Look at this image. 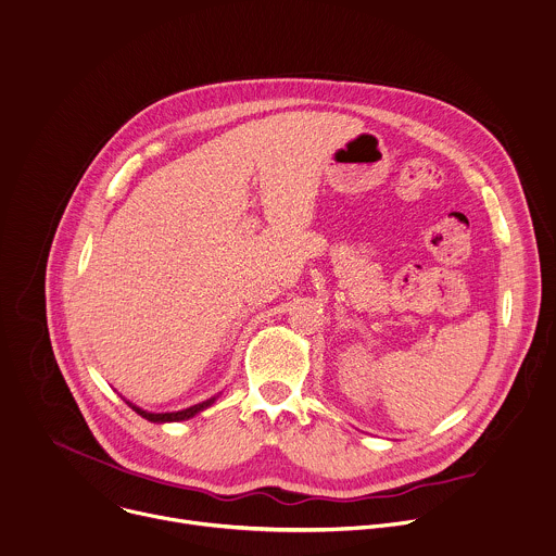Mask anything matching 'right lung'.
Masks as SVG:
<instances>
[{
  "mask_svg": "<svg viewBox=\"0 0 556 556\" xmlns=\"http://www.w3.org/2000/svg\"><path fill=\"white\" fill-rule=\"evenodd\" d=\"M214 402H216V397H212V400H207V402H203V404H197V406H192V408L178 410V413H159V415H156V413H146V410L132 406L130 402H126V404H128L137 415H141L143 419H148V421H152V424H165V421H185V419H190V417H194L197 413L210 408Z\"/></svg>",
  "mask_w": 556,
  "mask_h": 556,
  "instance_id": "1",
  "label": "right lung"
}]
</instances>
